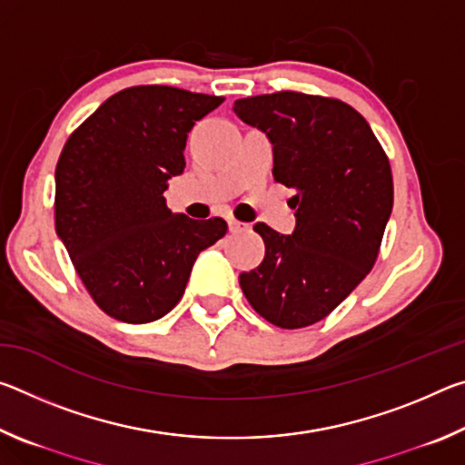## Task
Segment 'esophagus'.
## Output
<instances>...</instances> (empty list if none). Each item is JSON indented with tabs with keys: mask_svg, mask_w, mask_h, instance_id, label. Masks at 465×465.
I'll return each instance as SVG.
<instances>
[{
	"mask_svg": "<svg viewBox=\"0 0 465 465\" xmlns=\"http://www.w3.org/2000/svg\"><path fill=\"white\" fill-rule=\"evenodd\" d=\"M227 225H230V232H242V230H246V223H242V222H238V219H230V222H227Z\"/></svg>",
	"mask_w": 465,
	"mask_h": 465,
	"instance_id": "34e87169",
	"label": "esophagus"
}]
</instances>
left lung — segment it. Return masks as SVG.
<instances>
[{
    "mask_svg": "<svg viewBox=\"0 0 465 465\" xmlns=\"http://www.w3.org/2000/svg\"><path fill=\"white\" fill-rule=\"evenodd\" d=\"M233 110L269 135L272 176L295 191L297 217L291 235L254 225L264 261L240 274V287L271 324L312 326L373 269L393 204L390 160L342 100L282 90L235 100Z\"/></svg>",
    "mask_w": 465,
    "mask_h": 465,
    "instance_id": "1",
    "label": "left lung"
}]
</instances>
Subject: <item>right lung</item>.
<instances>
[{"label": "right lung", "instance_id": "obj_1", "mask_svg": "<svg viewBox=\"0 0 465 465\" xmlns=\"http://www.w3.org/2000/svg\"><path fill=\"white\" fill-rule=\"evenodd\" d=\"M172 85H133L102 102L63 145L54 230L98 308L127 324L160 320L183 297L196 256L227 232L222 217L172 213L188 131L222 104Z\"/></svg>", "mask_w": 465, "mask_h": 465}]
</instances>
